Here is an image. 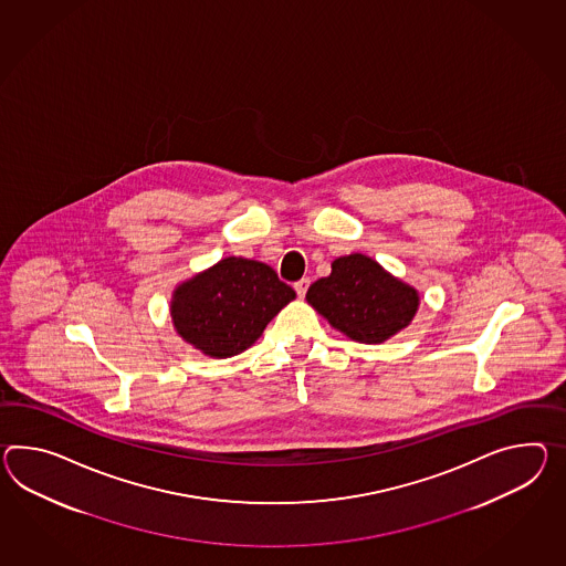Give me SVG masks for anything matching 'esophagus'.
Returning a JSON list of instances; mask_svg holds the SVG:
<instances>
[{"instance_id": "obj_1", "label": "esophagus", "mask_w": 566, "mask_h": 566, "mask_svg": "<svg viewBox=\"0 0 566 566\" xmlns=\"http://www.w3.org/2000/svg\"><path fill=\"white\" fill-rule=\"evenodd\" d=\"M308 284H311L308 277H303V280H298V282L294 284V290H296L298 298H304V294H306V290H308Z\"/></svg>"}]
</instances>
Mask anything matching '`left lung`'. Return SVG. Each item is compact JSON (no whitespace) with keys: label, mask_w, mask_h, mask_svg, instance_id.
<instances>
[{"label":"left lung","mask_w":566,"mask_h":566,"mask_svg":"<svg viewBox=\"0 0 566 566\" xmlns=\"http://www.w3.org/2000/svg\"><path fill=\"white\" fill-rule=\"evenodd\" d=\"M306 301L347 337L380 344L411 323L419 294L370 258L352 253L332 263L329 276L311 284Z\"/></svg>","instance_id":"8db88e82"}]
</instances>
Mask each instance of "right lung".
Masks as SVG:
<instances>
[{
	"mask_svg": "<svg viewBox=\"0 0 566 566\" xmlns=\"http://www.w3.org/2000/svg\"><path fill=\"white\" fill-rule=\"evenodd\" d=\"M296 292L262 262L224 258L174 292L171 318L181 337L212 358L255 344Z\"/></svg>",
	"mask_w": 566,
	"mask_h": 566,
	"instance_id": "add662e5",
	"label": "right lung"
}]
</instances>
